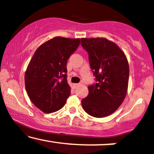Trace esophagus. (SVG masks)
Here are the masks:
<instances>
[{
    "mask_svg": "<svg viewBox=\"0 0 154 154\" xmlns=\"http://www.w3.org/2000/svg\"><path fill=\"white\" fill-rule=\"evenodd\" d=\"M79 84H74L73 85V87H74V88H76L77 87V86H79Z\"/></svg>",
    "mask_w": 154,
    "mask_h": 154,
    "instance_id": "esophagus-1",
    "label": "esophagus"
}]
</instances>
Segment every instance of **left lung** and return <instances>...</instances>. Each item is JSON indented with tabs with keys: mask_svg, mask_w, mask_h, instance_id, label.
<instances>
[{
	"mask_svg": "<svg viewBox=\"0 0 154 154\" xmlns=\"http://www.w3.org/2000/svg\"><path fill=\"white\" fill-rule=\"evenodd\" d=\"M96 82L88 86L89 93L81 101L83 109L97 118L113 114L127 94L129 64L117 45L106 38H82Z\"/></svg>",
	"mask_w": 154,
	"mask_h": 154,
	"instance_id": "left-lung-1",
	"label": "left lung"
}]
</instances>
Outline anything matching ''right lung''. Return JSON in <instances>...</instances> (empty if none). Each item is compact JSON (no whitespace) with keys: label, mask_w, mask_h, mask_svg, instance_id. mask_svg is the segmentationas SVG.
I'll use <instances>...</instances> for the list:
<instances>
[{"label":"right lung","mask_w":154,"mask_h":154,"mask_svg":"<svg viewBox=\"0 0 154 154\" xmlns=\"http://www.w3.org/2000/svg\"><path fill=\"white\" fill-rule=\"evenodd\" d=\"M80 44V39L56 37L35 51L24 76L26 93L44 113L61 109L71 93L66 63Z\"/></svg>","instance_id":"obj_1"}]
</instances>
